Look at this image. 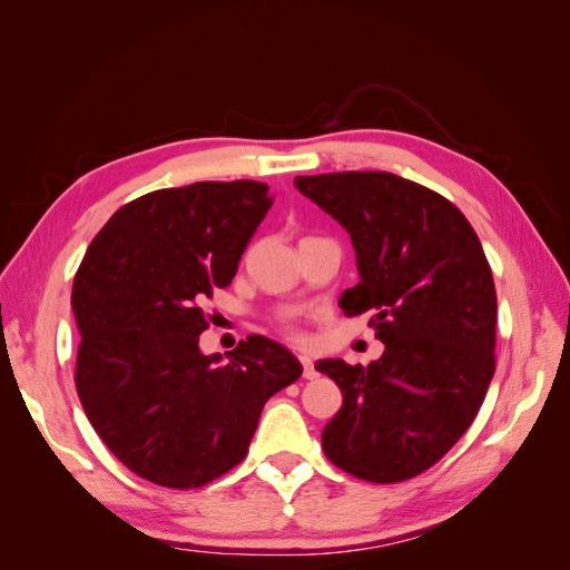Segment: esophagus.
Returning a JSON list of instances; mask_svg holds the SVG:
<instances>
[{"label":"esophagus","mask_w":570,"mask_h":570,"mask_svg":"<svg viewBox=\"0 0 570 570\" xmlns=\"http://www.w3.org/2000/svg\"><path fill=\"white\" fill-rule=\"evenodd\" d=\"M301 365H304V377H306V380H316V377H318L316 362H313L308 355H301Z\"/></svg>","instance_id":"34e87169"}]
</instances>
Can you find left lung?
Wrapping results in <instances>:
<instances>
[{"label":"left lung","instance_id":"left-lung-1","mask_svg":"<svg viewBox=\"0 0 570 570\" xmlns=\"http://www.w3.org/2000/svg\"><path fill=\"white\" fill-rule=\"evenodd\" d=\"M294 186L350 235L360 284L341 308L372 313L384 343L367 367L316 365L343 392L323 451L360 480L414 478L468 431L492 382L498 294L485 252L451 200L396 174L296 176Z\"/></svg>","mask_w":570,"mask_h":570}]
</instances>
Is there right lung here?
Masks as SVG:
<instances>
[{
    "instance_id": "right-lung-1",
    "label": "right lung",
    "mask_w": 570,
    "mask_h": 570,
    "mask_svg": "<svg viewBox=\"0 0 570 570\" xmlns=\"http://www.w3.org/2000/svg\"><path fill=\"white\" fill-rule=\"evenodd\" d=\"M274 196L259 180H200L119 208L72 282L76 386L105 445L164 488L190 490L245 458L266 399L304 367L249 335L205 355L200 304L233 284Z\"/></svg>"
}]
</instances>
